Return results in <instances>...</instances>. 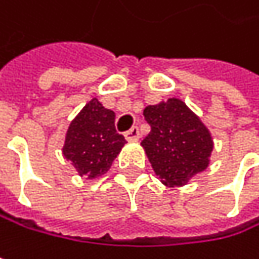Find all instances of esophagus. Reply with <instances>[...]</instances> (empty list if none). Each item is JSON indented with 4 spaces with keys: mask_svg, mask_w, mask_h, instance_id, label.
I'll return each instance as SVG.
<instances>
[{
    "mask_svg": "<svg viewBox=\"0 0 259 259\" xmlns=\"http://www.w3.org/2000/svg\"><path fill=\"white\" fill-rule=\"evenodd\" d=\"M124 136H126V139H129V141H136V139H139V129L135 126V127H132L130 130H127V132L124 133Z\"/></svg>",
    "mask_w": 259,
    "mask_h": 259,
    "instance_id": "34e87169",
    "label": "esophagus"
}]
</instances>
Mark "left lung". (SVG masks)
<instances>
[{"instance_id":"left-lung-1","label":"left lung","mask_w":259,"mask_h":259,"mask_svg":"<svg viewBox=\"0 0 259 259\" xmlns=\"http://www.w3.org/2000/svg\"><path fill=\"white\" fill-rule=\"evenodd\" d=\"M151 132L142 139L150 163L168 186H183L208 166L213 150L210 132L179 99L144 109Z\"/></svg>"}]
</instances>
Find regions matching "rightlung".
<instances>
[{"label":"right lung","mask_w":259,"mask_h":259,"mask_svg":"<svg viewBox=\"0 0 259 259\" xmlns=\"http://www.w3.org/2000/svg\"><path fill=\"white\" fill-rule=\"evenodd\" d=\"M126 144L115 130V114L93 99L72 121L66 135L63 154L76 168L79 176L96 179L105 174L114 157Z\"/></svg>","instance_id":"add662e5"}]
</instances>
